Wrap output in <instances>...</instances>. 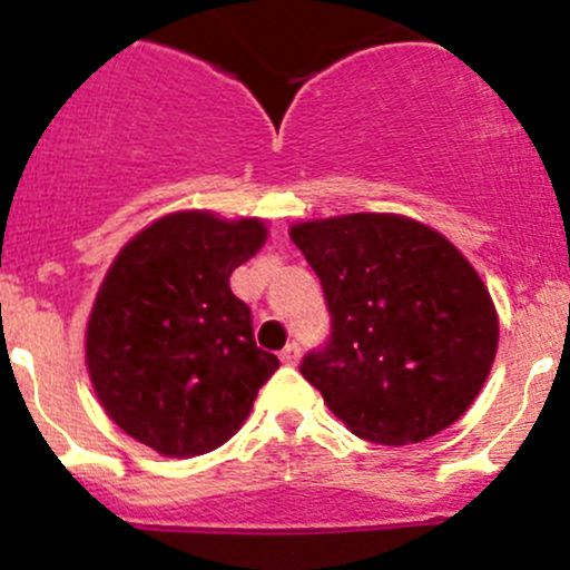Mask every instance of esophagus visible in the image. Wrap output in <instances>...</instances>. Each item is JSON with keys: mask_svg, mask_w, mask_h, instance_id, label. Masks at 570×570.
I'll use <instances>...</instances> for the list:
<instances>
[{"mask_svg": "<svg viewBox=\"0 0 570 570\" xmlns=\"http://www.w3.org/2000/svg\"><path fill=\"white\" fill-rule=\"evenodd\" d=\"M281 361H284L286 365H297V361H301V344H286L284 352H281Z\"/></svg>", "mask_w": 570, "mask_h": 570, "instance_id": "obj_1", "label": "esophagus"}]
</instances>
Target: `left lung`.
I'll list each match as a JSON object with an SVG mask.
<instances>
[{
    "mask_svg": "<svg viewBox=\"0 0 570 570\" xmlns=\"http://www.w3.org/2000/svg\"><path fill=\"white\" fill-rule=\"evenodd\" d=\"M320 275L331 335L301 374L352 434L410 445L456 423L497 355V311L475 267L440 232L391 213L289 229Z\"/></svg>",
    "mask_w": 570,
    "mask_h": 570,
    "instance_id": "1",
    "label": "left lung"
}]
</instances>
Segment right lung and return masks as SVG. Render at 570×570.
<instances>
[{"instance_id":"1","label":"right lung","mask_w":570,"mask_h":570,"mask_svg":"<svg viewBox=\"0 0 570 570\" xmlns=\"http://www.w3.org/2000/svg\"><path fill=\"white\" fill-rule=\"evenodd\" d=\"M259 218L171 213L117 254L87 325V368L106 415L164 456L237 434L278 357L256 346L229 275L265 245Z\"/></svg>"}]
</instances>
